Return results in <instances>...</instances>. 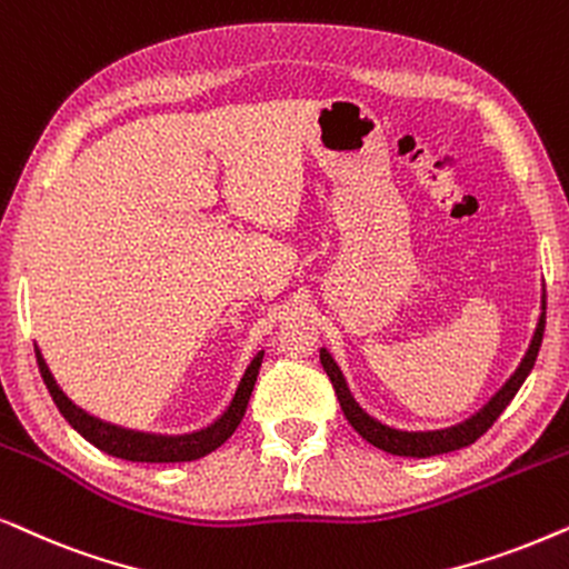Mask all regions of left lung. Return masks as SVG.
I'll return each mask as SVG.
<instances>
[{
    "instance_id": "obj_1",
    "label": "left lung",
    "mask_w": 569,
    "mask_h": 569,
    "mask_svg": "<svg viewBox=\"0 0 569 569\" xmlns=\"http://www.w3.org/2000/svg\"><path fill=\"white\" fill-rule=\"evenodd\" d=\"M543 325H547V289L541 293V312H539V322H536L533 338L531 343H528L526 353H522L520 363L515 367V372L507 377L502 388H499L495 396L479 408V411H473L468 419L450 423V427H442V429H398L380 419H375V416L369 413L367 408H361L359 400L353 398V392L346 382V375L340 372L338 361L332 359V353L325 346L320 348V361L325 372L330 377L332 388H336V396L340 400V408H343L348 423H351V427L359 431L369 445L390 452V456L431 458V456H442V452L468 448V445H473L476 439H479L483 431L499 419V413L510 406L515 392L520 390V385L526 382L528 375H531L536 356H539V348H541Z\"/></svg>"
}]
</instances>
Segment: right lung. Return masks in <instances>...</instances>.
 I'll return each mask as SVG.
<instances>
[{"mask_svg": "<svg viewBox=\"0 0 569 569\" xmlns=\"http://www.w3.org/2000/svg\"><path fill=\"white\" fill-rule=\"evenodd\" d=\"M264 351H257L254 359L249 361V367L241 375V380L233 390L231 403L226 406V411L218 416L216 421H210L208 427L184 431V435H161V431H142L119 427V423L103 421L98 416L88 413L86 408H80L72 398H67V392L59 388L54 375H51L47 359H43L41 348L36 346V359L38 369H41L43 382L54 398L59 413L64 416L67 423L78 431L80 437H86L90 445H96L98 450L109 452L113 458L132 460V463H184V460L206 458L208 452L221 448L237 427L244 419L249 396H252L257 375H260Z\"/></svg>", "mask_w": 569, "mask_h": 569, "instance_id": "add662e5", "label": "right lung"}]
</instances>
